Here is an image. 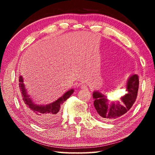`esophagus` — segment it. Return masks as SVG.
Wrapping results in <instances>:
<instances>
[{
	"label": "esophagus",
	"instance_id": "34e87169",
	"mask_svg": "<svg viewBox=\"0 0 155 155\" xmlns=\"http://www.w3.org/2000/svg\"><path fill=\"white\" fill-rule=\"evenodd\" d=\"M87 87V85H85V84H81V89H86Z\"/></svg>",
	"mask_w": 155,
	"mask_h": 155
}]
</instances>
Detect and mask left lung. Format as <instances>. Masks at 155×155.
<instances>
[{"label":"left lung","instance_id":"left-lung-1","mask_svg":"<svg viewBox=\"0 0 155 155\" xmlns=\"http://www.w3.org/2000/svg\"><path fill=\"white\" fill-rule=\"evenodd\" d=\"M126 87L127 94L120 98L121 101L111 102L102 93L98 91H94V107L100 118L104 120H115L129 111L137 96L139 77L137 74H133L128 78Z\"/></svg>","mask_w":155,"mask_h":155}]
</instances>
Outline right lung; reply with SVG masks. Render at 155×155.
Here are the masks:
<instances>
[{
    "mask_svg": "<svg viewBox=\"0 0 155 155\" xmlns=\"http://www.w3.org/2000/svg\"><path fill=\"white\" fill-rule=\"evenodd\" d=\"M19 87L22 97V101L26 111L31 118L42 127L54 124L59 118V111L61 109V105L72 95L74 90L67 91L64 95L60 97L57 101L46 105L37 104L30 98L24 84V80L22 76L19 77Z\"/></svg>",
    "mask_w": 155,
    "mask_h": 155,
    "instance_id": "right-lung-1",
    "label": "right lung"
}]
</instances>
